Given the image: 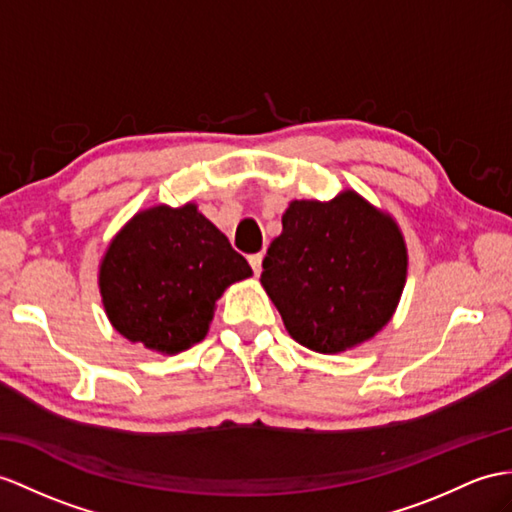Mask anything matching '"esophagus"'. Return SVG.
<instances>
[{
	"instance_id": "esophagus-1",
	"label": "esophagus",
	"mask_w": 512,
	"mask_h": 512,
	"mask_svg": "<svg viewBox=\"0 0 512 512\" xmlns=\"http://www.w3.org/2000/svg\"><path fill=\"white\" fill-rule=\"evenodd\" d=\"M249 265H252L254 273L258 276L260 269H263V254H252V256H249Z\"/></svg>"
}]
</instances>
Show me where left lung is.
<instances>
[{
    "label": "left lung",
    "instance_id": "left-lung-1",
    "mask_svg": "<svg viewBox=\"0 0 512 512\" xmlns=\"http://www.w3.org/2000/svg\"><path fill=\"white\" fill-rule=\"evenodd\" d=\"M406 273L397 221L345 189L330 202L293 199L267 249L260 284L299 345L341 354L391 321Z\"/></svg>",
    "mask_w": 512,
    "mask_h": 512
}]
</instances>
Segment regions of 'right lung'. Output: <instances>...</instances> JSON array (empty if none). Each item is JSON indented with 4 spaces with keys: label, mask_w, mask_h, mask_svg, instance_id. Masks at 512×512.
Segmentation results:
<instances>
[{
    "label": "right lung",
    "mask_w": 512,
    "mask_h": 512,
    "mask_svg": "<svg viewBox=\"0 0 512 512\" xmlns=\"http://www.w3.org/2000/svg\"><path fill=\"white\" fill-rule=\"evenodd\" d=\"M252 276L195 202L139 210L99 260V295L121 336L160 354H180L204 341L217 299Z\"/></svg>",
    "instance_id": "add662e5"
}]
</instances>
